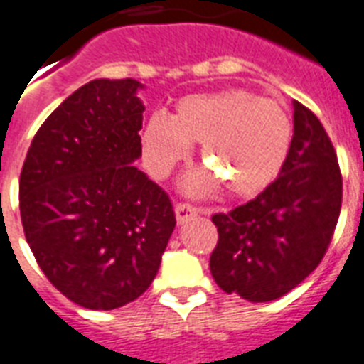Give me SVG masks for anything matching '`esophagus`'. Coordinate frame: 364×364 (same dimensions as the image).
<instances>
[{
    "mask_svg": "<svg viewBox=\"0 0 364 364\" xmlns=\"http://www.w3.org/2000/svg\"><path fill=\"white\" fill-rule=\"evenodd\" d=\"M198 215V209L192 208L191 203H177L176 205V218L177 224H187Z\"/></svg>",
    "mask_w": 364,
    "mask_h": 364,
    "instance_id": "1",
    "label": "esophagus"
}]
</instances>
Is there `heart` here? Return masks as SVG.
I'll return each mask as SVG.
<instances>
[{"mask_svg":"<svg viewBox=\"0 0 364 364\" xmlns=\"http://www.w3.org/2000/svg\"><path fill=\"white\" fill-rule=\"evenodd\" d=\"M202 144L209 168L191 176L185 187L209 192L218 181L233 196H254L269 187L284 164L291 144V123L277 102L239 87L192 93L173 114H153L141 131L144 164L155 177L172 172Z\"/></svg>","mask_w":364,"mask_h":364,"instance_id":"heart-1","label":"heart"}]
</instances>
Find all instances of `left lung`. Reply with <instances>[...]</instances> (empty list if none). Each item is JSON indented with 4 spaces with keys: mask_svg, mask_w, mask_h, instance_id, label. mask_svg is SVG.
Returning <instances> with one entry per match:
<instances>
[{
    "mask_svg": "<svg viewBox=\"0 0 364 364\" xmlns=\"http://www.w3.org/2000/svg\"><path fill=\"white\" fill-rule=\"evenodd\" d=\"M341 205L335 147L320 119L294 100V138L279 177L250 202L211 217L218 243L209 267L218 288L250 303L291 291L326 256Z\"/></svg>",
    "mask_w": 364,
    "mask_h": 364,
    "instance_id": "8db88e82",
    "label": "left lung"
}]
</instances>
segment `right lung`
<instances>
[{
    "label": "right lung",
    "mask_w": 364,
    "mask_h": 364,
    "mask_svg": "<svg viewBox=\"0 0 364 364\" xmlns=\"http://www.w3.org/2000/svg\"><path fill=\"white\" fill-rule=\"evenodd\" d=\"M138 80H91L44 121L20 173V217L46 279L76 305L112 310L155 279L176 228L141 156Z\"/></svg>",
    "instance_id": "1"
}]
</instances>
